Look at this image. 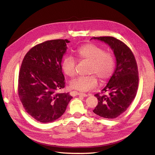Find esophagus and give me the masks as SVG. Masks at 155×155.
I'll use <instances>...</instances> for the list:
<instances>
[{
    "label": "esophagus",
    "instance_id": "1",
    "mask_svg": "<svg viewBox=\"0 0 155 155\" xmlns=\"http://www.w3.org/2000/svg\"><path fill=\"white\" fill-rule=\"evenodd\" d=\"M76 94L78 96H84V97H87L88 95L85 93H83V92H76Z\"/></svg>",
    "mask_w": 155,
    "mask_h": 155
}]
</instances>
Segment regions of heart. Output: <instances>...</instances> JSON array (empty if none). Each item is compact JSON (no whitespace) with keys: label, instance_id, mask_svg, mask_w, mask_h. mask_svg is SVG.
Wrapping results in <instances>:
<instances>
[{"label":"heart","instance_id":"b5f03b06","mask_svg":"<svg viewBox=\"0 0 155 155\" xmlns=\"http://www.w3.org/2000/svg\"><path fill=\"white\" fill-rule=\"evenodd\" d=\"M75 55L79 59L90 63L88 72L94 74L88 76H78L70 82L72 88L79 91H88L97 85V78L104 81L109 78L114 68V57L110 53L106 52L100 46L92 43L84 45L75 51ZM76 61L72 56H66L61 62L63 72L69 77L76 74ZM96 75L95 76L94 74Z\"/></svg>","mask_w":155,"mask_h":155}]
</instances>
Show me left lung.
<instances>
[{
	"instance_id": "obj_1",
	"label": "left lung",
	"mask_w": 155,
	"mask_h": 155,
	"mask_svg": "<svg viewBox=\"0 0 155 155\" xmlns=\"http://www.w3.org/2000/svg\"><path fill=\"white\" fill-rule=\"evenodd\" d=\"M104 42L113 51L116 68L105 87L106 94H96L98 104L94 113L103 118L114 119L124 112L134 100L138 86L137 61L130 49L123 42L113 37H92Z\"/></svg>"
}]
</instances>
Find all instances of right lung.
<instances>
[{
	"label": "right lung",
	"instance_id": "right-lung-1",
	"mask_svg": "<svg viewBox=\"0 0 155 155\" xmlns=\"http://www.w3.org/2000/svg\"><path fill=\"white\" fill-rule=\"evenodd\" d=\"M67 39L45 41L31 48L23 59L18 74V94L25 110L41 123L58 120L72 97L58 93L64 87L61 61Z\"/></svg>",
	"mask_w": 155,
	"mask_h": 155
}]
</instances>
